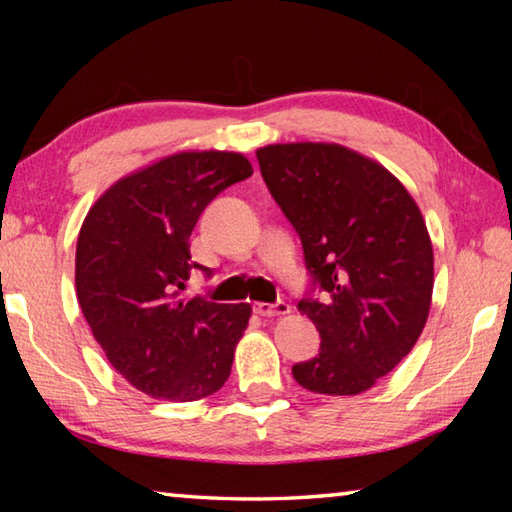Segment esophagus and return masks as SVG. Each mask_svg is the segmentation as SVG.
<instances>
[{
	"label": "esophagus",
	"mask_w": 512,
	"mask_h": 512,
	"mask_svg": "<svg viewBox=\"0 0 512 512\" xmlns=\"http://www.w3.org/2000/svg\"><path fill=\"white\" fill-rule=\"evenodd\" d=\"M253 311L259 316H284L291 311V305L284 300L277 302H253Z\"/></svg>",
	"instance_id": "esophagus-1"
}]
</instances>
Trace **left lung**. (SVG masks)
Returning <instances> with one entry per match:
<instances>
[{
    "instance_id": "left-lung-1",
    "label": "left lung",
    "mask_w": 512,
    "mask_h": 512,
    "mask_svg": "<svg viewBox=\"0 0 512 512\" xmlns=\"http://www.w3.org/2000/svg\"><path fill=\"white\" fill-rule=\"evenodd\" d=\"M257 160L311 277L298 309L320 350L293 377L323 395L368 391L411 352L429 316L433 248L418 205L391 171L339 144H271Z\"/></svg>"
}]
</instances>
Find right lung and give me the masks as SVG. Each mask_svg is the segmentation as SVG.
Here are the masks:
<instances>
[{
  "mask_svg": "<svg viewBox=\"0 0 512 512\" xmlns=\"http://www.w3.org/2000/svg\"><path fill=\"white\" fill-rule=\"evenodd\" d=\"M253 176L241 153H176L121 178L92 205L76 244V296L92 334L137 391L194 402L230 377L250 305L183 298L189 237L223 189Z\"/></svg>",
  "mask_w": 512,
  "mask_h": 512,
  "instance_id": "obj_1",
  "label": "right lung"
}]
</instances>
